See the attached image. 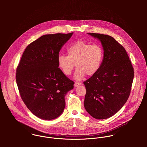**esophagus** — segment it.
Listing matches in <instances>:
<instances>
[{
	"instance_id": "esophagus-1",
	"label": "esophagus",
	"mask_w": 147,
	"mask_h": 147,
	"mask_svg": "<svg viewBox=\"0 0 147 147\" xmlns=\"http://www.w3.org/2000/svg\"><path fill=\"white\" fill-rule=\"evenodd\" d=\"M82 85V83H78V82H75V84H74L75 86H78V85Z\"/></svg>"
}]
</instances>
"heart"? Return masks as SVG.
I'll return each mask as SVG.
<instances>
[{"label":"heart","instance_id":"obj_1","mask_svg":"<svg viewBox=\"0 0 147 147\" xmlns=\"http://www.w3.org/2000/svg\"><path fill=\"white\" fill-rule=\"evenodd\" d=\"M67 56L59 55L58 63L64 75H70L75 63L77 68L75 79L80 80L85 75L92 76L100 69L104 57V49L100 43L90 44L78 41L70 45L67 50Z\"/></svg>","mask_w":147,"mask_h":147}]
</instances>
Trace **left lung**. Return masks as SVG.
Instances as JSON below:
<instances>
[{
    "label": "left lung",
    "instance_id": "left-lung-1",
    "mask_svg": "<svg viewBox=\"0 0 147 147\" xmlns=\"http://www.w3.org/2000/svg\"><path fill=\"white\" fill-rule=\"evenodd\" d=\"M100 40L104 57L98 71L84 82V107L94 118L105 119L125 104L131 90L134 68L125 49L113 37L88 33Z\"/></svg>",
    "mask_w": 147,
    "mask_h": 147
}]
</instances>
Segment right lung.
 Instances as JSON below:
<instances>
[{
  "label": "right lung",
  "instance_id": "1",
  "mask_svg": "<svg viewBox=\"0 0 147 147\" xmlns=\"http://www.w3.org/2000/svg\"><path fill=\"white\" fill-rule=\"evenodd\" d=\"M73 33L42 36L25 49L16 74L21 99L36 117L57 118L65 106L64 97L74 82L58 67V57Z\"/></svg>",
  "mask_w": 147,
  "mask_h": 147
}]
</instances>
